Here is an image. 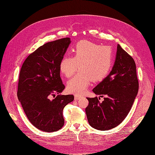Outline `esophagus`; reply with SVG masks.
Returning <instances> with one entry per match:
<instances>
[{
    "label": "esophagus",
    "mask_w": 155,
    "mask_h": 155,
    "mask_svg": "<svg viewBox=\"0 0 155 155\" xmlns=\"http://www.w3.org/2000/svg\"><path fill=\"white\" fill-rule=\"evenodd\" d=\"M82 97H83V96H81V95H75L74 99H75V100H78L80 99V98H81Z\"/></svg>",
    "instance_id": "1"
}]
</instances>
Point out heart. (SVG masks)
Masks as SVG:
<instances>
[{
	"label": "heart",
	"mask_w": 155,
	"mask_h": 155,
	"mask_svg": "<svg viewBox=\"0 0 155 155\" xmlns=\"http://www.w3.org/2000/svg\"><path fill=\"white\" fill-rule=\"evenodd\" d=\"M114 61V54L109 46H100L92 41L78 42L71 56H65L59 63V70L66 78L79 72L67 83V91L79 95L85 92L91 80L100 81L107 76Z\"/></svg>",
	"instance_id": "obj_1"
}]
</instances>
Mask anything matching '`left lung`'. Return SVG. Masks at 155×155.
I'll return each mask as SVG.
<instances>
[{"label":"left lung","instance_id":"obj_1","mask_svg":"<svg viewBox=\"0 0 155 155\" xmlns=\"http://www.w3.org/2000/svg\"><path fill=\"white\" fill-rule=\"evenodd\" d=\"M138 88L134 61L118 45L111 72L92 90L96 95L105 96L104 100L100 103L97 97H87L85 112L90 125L107 130L120 125L129 114Z\"/></svg>","mask_w":155,"mask_h":155}]
</instances>
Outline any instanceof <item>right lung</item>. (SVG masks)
Instances as JSON below:
<instances>
[{"instance_id":"1","label":"right lung","mask_w":155,"mask_h":155,"mask_svg":"<svg viewBox=\"0 0 155 155\" xmlns=\"http://www.w3.org/2000/svg\"><path fill=\"white\" fill-rule=\"evenodd\" d=\"M70 43L66 37L41 46L28 56L20 71L18 99L31 124L45 132L63 127V110L74 99L73 95L59 94L65 87L59 63Z\"/></svg>"}]
</instances>
